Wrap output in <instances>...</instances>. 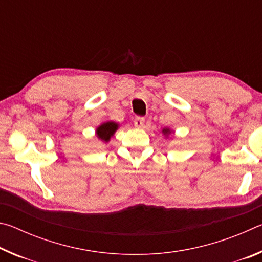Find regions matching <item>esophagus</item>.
I'll return each instance as SVG.
<instances>
[{"instance_id": "1", "label": "esophagus", "mask_w": 262, "mask_h": 262, "mask_svg": "<svg viewBox=\"0 0 262 262\" xmlns=\"http://www.w3.org/2000/svg\"><path fill=\"white\" fill-rule=\"evenodd\" d=\"M144 118H141V117H139V118H135V120H134V125H135V127H137V128H142L144 126Z\"/></svg>"}]
</instances>
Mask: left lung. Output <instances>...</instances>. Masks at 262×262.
Masks as SVG:
<instances>
[{
    "label": "left lung",
    "instance_id": "left-lung-1",
    "mask_svg": "<svg viewBox=\"0 0 262 262\" xmlns=\"http://www.w3.org/2000/svg\"><path fill=\"white\" fill-rule=\"evenodd\" d=\"M162 133H163V134L164 135H170V133H171V130L170 129H168V128H164V129L162 130Z\"/></svg>",
    "mask_w": 262,
    "mask_h": 262
}]
</instances>
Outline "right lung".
<instances>
[{"instance_id":"add662e5","label":"right lung","mask_w":262,"mask_h":262,"mask_svg":"<svg viewBox=\"0 0 262 262\" xmlns=\"http://www.w3.org/2000/svg\"><path fill=\"white\" fill-rule=\"evenodd\" d=\"M119 128V125L114 121H107L101 123V125L96 129V134L98 136V139L104 141V142H108L111 140V137L114 135V133L117 132Z\"/></svg>"}]
</instances>
